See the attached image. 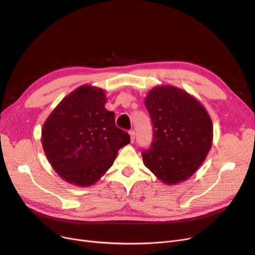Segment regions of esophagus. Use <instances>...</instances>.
Returning <instances> with one entry per match:
<instances>
[{
	"mask_svg": "<svg viewBox=\"0 0 255 255\" xmlns=\"http://www.w3.org/2000/svg\"><path fill=\"white\" fill-rule=\"evenodd\" d=\"M129 135H130L131 142L134 141V139H135V132H134V130H130L129 131Z\"/></svg>",
	"mask_w": 255,
	"mask_h": 255,
	"instance_id": "esophagus-1",
	"label": "esophagus"
}]
</instances>
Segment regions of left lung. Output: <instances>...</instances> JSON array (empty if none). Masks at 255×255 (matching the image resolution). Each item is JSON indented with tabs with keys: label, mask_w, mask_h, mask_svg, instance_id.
I'll return each instance as SVG.
<instances>
[{
	"label": "left lung",
	"mask_w": 255,
	"mask_h": 255,
	"mask_svg": "<svg viewBox=\"0 0 255 255\" xmlns=\"http://www.w3.org/2000/svg\"><path fill=\"white\" fill-rule=\"evenodd\" d=\"M144 105L153 124V141L141 153L143 163L165 184L189 179L211 149L213 123L188 93L172 86L152 89Z\"/></svg>",
	"instance_id": "left-lung-1"
}]
</instances>
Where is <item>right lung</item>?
<instances>
[{
  "label": "right lung",
  "instance_id": "add662e5",
  "mask_svg": "<svg viewBox=\"0 0 255 255\" xmlns=\"http://www.w3.org/2000/svg\"><path fill=\"white\" fill-rule=\"evenodd\" d=\"M104 91L82 86L67 95L46 119L42 145L52 168L66 182L80 187L96 183L118 151L130 142L105 109Z\"/></svg>",
  "mask_w": 255,
  "mask_h": 255
}]
</instances>
